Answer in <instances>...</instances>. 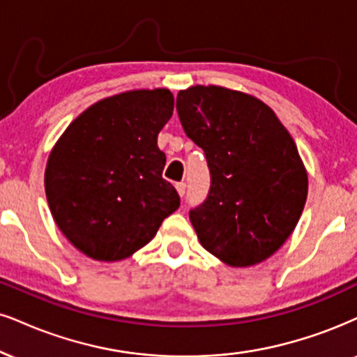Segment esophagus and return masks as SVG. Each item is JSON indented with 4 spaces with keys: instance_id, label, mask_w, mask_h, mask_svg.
Here are the masks:
<instances>
[{
    "instance_id": "esophagus-1",
    "label": "esophagus",
    "mask_w": 357,
    "mask_h": 357,
    "mask_svg": "<svg viewBox=\"0 0 357 357\" xmlns=\"http://www.w3.org/2000/svg\"><path fill=\"white\" fill-rule=\"evenodd\" d=\"M175 188H177V192H178V195H180V197L185 195V183H183V182L175 183Z\"/></svg>"
}]
</instances>
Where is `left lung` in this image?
Segmentation results:
<instances>
[{"label": "left lung", "instance_id": "left-lung-1", "mask_svg": "<svg viewBox=\"0 0 357 357\" xmlns=\"http://www.w3.org/2000/svg\"><path fill=\"white\" fill-rule=\"evenodd\" d=\"M177 112L212 177L206 200L188 213L202 246L230 266L265 261L306 204L307 174L293 137L265 102L227 87L180 91Z\"/></svg>", "mask_w": 357, "mask_h": 357}]
</instances>
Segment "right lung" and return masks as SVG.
<instances>
[{
    "label": "right lung",
    "mask_w": 357,
    "mask_h": 357,
    "mask_svg": "<svg viewBox=\"0 0 357 357\" xmlns=\"http://www.w3.org/2000/svg\"><path fill=\"white\" fill-rule=\"evenodd\" d=\"M174 112L169 89L105 98L74 119L50 153L46 199L63 235L92 259L117 261L151 241L180 205L162 178L157 137Z\"/></svg>",
    "instance_id": "add662e5"
}]
</instances>
